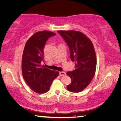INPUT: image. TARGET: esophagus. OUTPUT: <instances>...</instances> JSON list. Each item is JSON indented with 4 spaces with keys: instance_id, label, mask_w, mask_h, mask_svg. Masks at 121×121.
<instances>
[{
    "instance_id": "1",
    "label": "esophagus",
    "mask_w": 121,
    "mask_h": 121,
    "mask_svg": "<svg viewBox=\"0 0 121 121\" xmlns=\"http://www.w3.org/2000/svg\"><path fill=\"white\" fill-rule=\"evenodd\" d=\"M65 75H66V73L65 72L61 71L59 72V76H65Z\"/></svg>"
}]
</instances>
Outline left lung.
<instances>
[{
	"instance_id": "8db88e82",
	"label": "left lung",
	"mask_w": 121,
	"mask_h": 121,
	"mask_svg": "<svg viewBox=\"0 0 121 121\" xmlns=\"http://www.w3.org/2000/svg\"><path fill=\"white\" fill-rule=\"evenodd\" d=\"M70 49V58L75 62V70L66 72L71 78L67 85L69 91L79 92L90 84L95 74L97 64L94 45L86 35L79 31H58Z\"/></svg>"
}]
</instances>
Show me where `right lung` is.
<instances>
[{
	"instance_id": "1",
	"label": "right lung",
	"mask_w": 121,
	"mask_h": 121,
	"mask_svg": "<svg viewBox=\"0 0 121 121\" xmlns=\"http://www.w3.org/2000/svg\"><path fill=\"white\" fill-rule=\"evenodd\" d=\"M56 35L51 31L35 33L24 47L22 60V74L25 82L33 91L44 94L49 90L53 80L59 72L42 66L44 60V48L50 37Z\"/></svg>"
}]
</instances>
